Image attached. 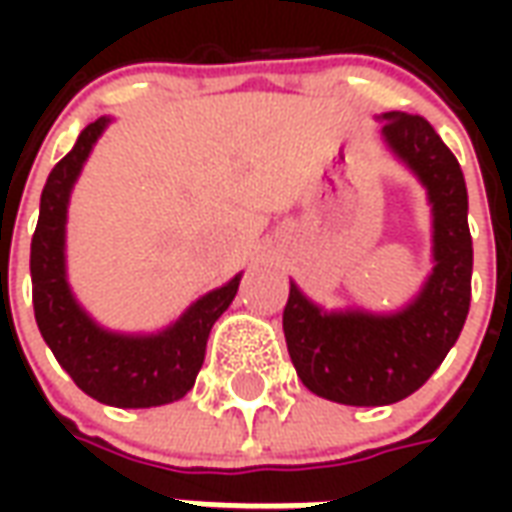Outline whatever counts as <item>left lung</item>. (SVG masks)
<instances>
[{
    "mask_svg": "<svg viewBox=\"0 0 512 512\" xmlns=\"http://www.w3.org/2000/svg\"><path fill=\"white\" fill-rule=\"evenodd\" d=\"M386 147L428 191L433 271L400 312H326L290 282L282 329L304 386L343 406H389L417 392L458 340L472 301L469 197L461 164L425 117L381 115Z\"/></svg>",
    "mask_w": 512,
    "mask_h": 512,
    "instance_id": "1",
    "label": "left lung"
}]
</instances>
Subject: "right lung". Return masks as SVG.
<instances>
[{
    "label": "right lung",
    "instance_id": "right-lung-1",
    "mask_svg": "<svg viewBox=\"0 0 512 512\" xmlns=\"http://www.w3.org/2000/svg\"><path fill=\"white\" fill-rule=\"evenodd\" d=\"M106 126L109 117H98L84 128L71 153L51 169L40 194L29 252L35 321L51 354L84 395L117 408L164 406L180 400L197 381L208 334L235 299L241 274L205 293L156 334L106 332L79 307L65 277V219L73 183Z\"/></svg>",
    "mask_w": 512,
    "mask_h": 512
}]
</instances>
